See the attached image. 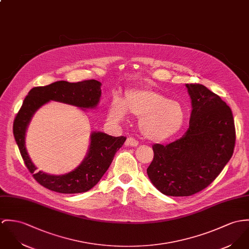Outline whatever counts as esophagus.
Masks as SVG:
<instances>
[{"mask_svg":"<svg viewBox=\"0 0 249 249\" xmlns=\"http://www.w3.org/2000/svg\"><path fill=\"white\" fill-rule=\"evenodd\" d=\"M138 144H139V142L136 140L135 138H132V137L127 138L125 141V145H128V146H137Z\"/></svg>","mask_w":249,"mask_h":249,"instance_id":"obj_1","label":"esophagus"}]
</instances>
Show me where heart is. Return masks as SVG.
Instances as JSON below:
<instances>
[{
    "mask_svg": "<svg viewBox=\"0 0 249 249\" xmlns=\"http://www.w3.org/2000/svg\"><path fill=\"white\" fill-rule=\"evenodd\" d=\"M126 113L139 118L142 135L153 142H163L181 130L185 114L181 104L148 88L132 89L124 93L123 103L117 99L108 108V118L124 121Z\"/></svg>",
    "mask_w": 249,
    "mask_h": 249,
    "instance_id": "obj_1",
    "label": "heart"
}]
</instances>
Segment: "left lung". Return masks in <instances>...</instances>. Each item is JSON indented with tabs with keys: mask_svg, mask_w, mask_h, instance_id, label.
I'll list each match as a JSON object with an SVG mask.
<instances>
[{
	"mask_svg": "<svg viewBox=\"0 0 249 249\" xmlns=\"http://www.w3.org/2000/svg\"><path fill=\"white\" fill-rule=\"evenodd\" d=\"M192 111L189 127L179 140L152 146L146 169L164 195L191 196L207 187L232 157L236 132L232 111L217 94L199 84H186Z\"/></svg>",
	"mask_w": 249,
	"mask_h": 249,
	"instance_id": "1",
	"label": "left lung"
}]
</instances>
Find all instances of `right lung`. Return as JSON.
I'll return each instance as SVG.
<instances>
[{
  "mask_svg": "<svg viewBox=\"0 0 249 249\" xmlns=\"http://www.w3.org/2000/svg\"><path fill=\"white\" fill-rule=\"evenodd\" d=\"M102 84L96 80L78 83L58 81L45 87L33 88L23 100V106L13 123V134L23 161L29 172L45 188L64 194L87 192L101 180L113 160L115 153L122 147L125 137H113L95 131L90 135L89 152L82 163L64 175H50L37 167L29 158L25 148V132L34 113L50 101H56L82 109L94 108L98 106Z\"/></svg>",
  "mask_w": 249,
  "mask_h": 249,
  "instance_id": "obj_1",
  "label": "right lung"
}]
</instances>
